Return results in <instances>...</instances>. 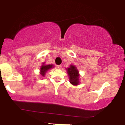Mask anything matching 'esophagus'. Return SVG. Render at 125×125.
Returning <instances> with one entry per match:
<instances>
[{
  "label": "esophagus",
  "mask_w": 125,
  "mask_h": 125,
  "mask_svg": "<svg viewBox=\"0 0 125 125\" xmlns=\"http://www.w3.org/2000/svg\"><path fill=\"white\" fill-rule=\"evenodd\" d=\"M57 67H58V69H61L62 66L61 65H58V66H57Z\"/></svg>",
  "instance_id": "obj_1"
}]
</instances>
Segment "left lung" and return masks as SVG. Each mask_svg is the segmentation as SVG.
<instances>
[{
  "instance_id": "left-lung-1",
  "label": "left lung",
  "mask_w": 125,
  "mask_h": 125,
  "mask_svg": "<svg viewBox=\"0 0 125 125\" xmlns=\"http://www.w3.org/2000/svg\"><path fill=\"white\" fill-rule=\"evenodd\" d=\"M66 70L69 77L70 83L73 86L79 84L80 74L76 66L73 64H71L69 67L66 68Z\"/></svg>"
}]
</instances>
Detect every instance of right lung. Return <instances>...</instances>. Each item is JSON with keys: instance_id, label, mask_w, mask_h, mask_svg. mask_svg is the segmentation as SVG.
Returning <instances> with one entry per match:
<instances>
[{"instance_id": "obj_1", "label": "right lung", "mask_w": 125, "mask_h": 125, "mask_svg": "<svg viewBox=\"0 0 125 125\" xmlns=\"http://www.w3.org/2000/svg\"><path fill=\"white\" fill-rule=\"evenodd\" d=\"M53 67H54V66L52 64H46L45 63H42V64L40 67V74L41 76L44 77L46 75V73H47L49 70L51 69Z\"/></svg>"}]
</instances>
